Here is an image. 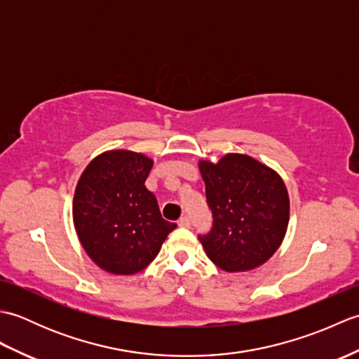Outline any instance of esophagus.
<instances>
[{
	"mask_svg": "<svg viewBox=\"0 0 359 359\" xmlns=\"http://www.w3.org/2000/svg\"><path fill=\"white\" fill-rule=\"evenodd\" d=\"M179 226H184V228H189L191 226V220H189L188 216H184L179 219Z\"/></svg>",
	"mask_w": 359,
	"mask_h": 359,
	"instance_id": "34e87169",
	"label": "esophagus"
}]
</instances>
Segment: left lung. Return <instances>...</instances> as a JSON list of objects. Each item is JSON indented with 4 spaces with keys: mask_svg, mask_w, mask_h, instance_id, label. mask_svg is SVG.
Instances as JSON below:
<instances>
[{
    "mask_svg": "<svg viewBox=\"0 0 359 359\" xmlns=\"http://www.w3.org/2000/svg\"><path fill=\"white\" fill-rule=\"evenodd\" d=\"M212 226L199 234L205 253L225 271L253 270L284 239L290 201L278 172L243 154L199 163Z\"/></svg>",
    "mask_w": 359,
    "mask_h": 359,
    "instance_id": "8db88e82",
    "label": "left lung"
}]
</instances>
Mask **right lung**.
Listing matches in <instances>:
<instances>
[{"instance_id":"1","label":"right lung","mask_w":359,"mask_h":359,"mask_svg":"<svg viewBox=\"0 0 359 359\" xmlns=\"http://www.w3.org/2000/svg\"><path fill=\"white\" fill-rule=\"evenodd\" d=\"M152 160L133 151L95 157L75 188L74 225L88 256L114 274H134L154 261L175 224L160 215L144 187Z\"/></svg>"}]
</instances>
